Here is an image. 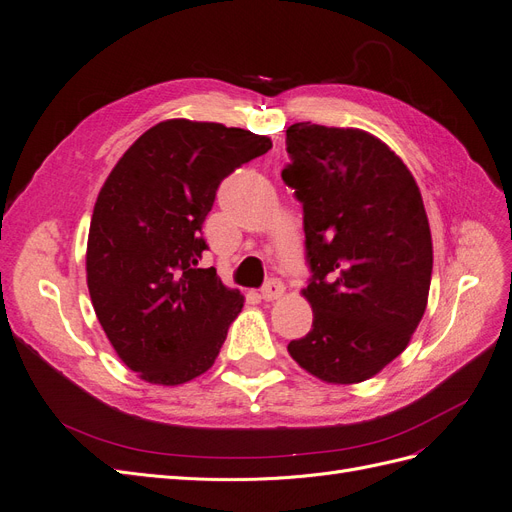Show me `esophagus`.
<instances>
[{"mask_svg":"<svg viewBox=\"0 0 512 512\" xmlns=\"http://www.w3.org/2000/svg\"><path fill=\"white\" fill-rule=\"evenodd\" d=\"M284 290H286V286L280 280H269L265 286H262L260 294H262V299H265V301H275V299L282 297Z\"/></svg>","mask_w":512,"mask_h":512,"instance_id":"obj_1","label":"esophagus"}]
</instances>
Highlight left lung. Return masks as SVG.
<instances>
[{
	"instance_id": "1",
	"label": "left lung",
	"mask_w": 512,
	"mask_h": 512,
	"mask_svg": "<svg viewBox=\"0 0 512 512\" xmlns=\"http://www.w3.org/2000/svg\"><path fill=\"white\" fill-rule=\"evenodd\" d=\"M282 179L303 205L314 322L288 352L329 384L376 376L406 350L431 284L421 190L397 153L359 128L312 121L286 130Z\"/></svg>"
}]
</instances>
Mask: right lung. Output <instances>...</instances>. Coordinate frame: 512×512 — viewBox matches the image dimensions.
<instances>
[{
    "label": "right lung",
    "instance_id": "1",
    "mask_svg": "<svg viewBox=\"0 0 512 512\" xmlns=\"http://www.w3.org/2000/svg\"><path fill=\"white\" fill-rule=\"evenodd\" d=\"M271 138L213 121L166 119L138 136L106 177L91 215L87 288L119 359L138 378L177 386L215 363L243 307L200 228L224 177Z\"/></svg>",
    "mask_w": 512,
    "mask_h": 512
}]
</instances>
